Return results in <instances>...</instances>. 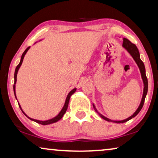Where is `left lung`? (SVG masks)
<instances>
[{"mask_svg": "<svg viewBox=\"0 0 158 158\" xmlns=\"http://www.w3.org/2000/svg\"><path fill=\"white\" fill-rule=\"evenodd\" d=\"M122 47H124V49H126L127 52H128L131 55V57H133V59L135 60L136 63H137L138 67H139L140 73H141L142 78V81H143V83H144V90H143V95H142L141 103H140L139 107H138L137 111H136L135 113L133 114V115L129 116V118H126V119L122 120V121H113V120L109 119V118H108L106 117H105V116H103L102 114L98 113V111H97V109H96V107H95L94 104H93V106H94V109L96 110V111L98 114V115L100 116L101 118H103V119L106 120V121H108V122H114V123H117V124L127 122V121L130 120L131 118H134L135 116H136L138 114H139V112L141 111L142 108L144 105V99H145L146 95H147V94H148V78H147V77H146V74H145V68H144V64L143 63V62H142L141 59H140V55H139V50H138L137 46H136L135 44H133V43H131L129 40H127V39H126V38H124V39H123Z\"/></svg>", "mask_w": 158, "mask_h": 158, "instance_id": "left-lung-1", "label": "left lung"}]
</instances>
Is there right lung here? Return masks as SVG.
I'll list each match as a JSON object with an SVG mask.
<instances>
[{"label": "right lung", "mask_w": 158, "mask_h": 158, "mask_svg": "<svg viewBox=\"0 0 158 158\" xmlns=\"http://www.w3.org/2000/svg\"><path fill=\"white\" fill-rule=\"evenodd\" d=\"M30 48V47H27V49H26V50L23 52V53L22 54V55H21V61L20 62H19V64L17 65V67L16 68V70H15V73H14V94H15V97H16V77H17V73H18V71H19V69L20 68V67L21 65V64H22V62H23V57H24V56L26 55V53L27 52V51L29 50ZM75 90H76V88H74V89H73L69 93L68 96H67L66 98V100H65V103H64V105L63 108H62L61 111H60V112L59 114H58L57 116H56L55 117H54L52 118H51V119H49V120H47V121H40V120H36V119H34V118H30L28 116L27 114H26L24 112H23L22 111V109H21V106L19 104V107L21 108V110L22 111V112L23 114H24V115L26 116H27L28 118H29V119H31V121H34V122H35L36 123H38V124H42V125H47V124H52V123H55L59 121L60 119H61V118H62V116H63V115L64 114H65V112L67 111V109H68V103H69V101H70V96H72V95L74 94V93L75 92ZM17 99V98H16Z\"/></svg>", "instance_id": "right-lung-1"}]
</instances>
